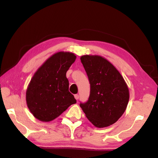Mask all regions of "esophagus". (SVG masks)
<instances>
[{
    "label": "esophagus",
    "mask_w": 158,
    "mask_h": 158,
    "mask_svg": "<svg viewBox=\"0 0 158 158\" xmlns=\"http://www.w3.org/2000/svg\"><path fill=\"white\" fill-rule=\"evenodd\" d=\"M74 98H75V99H76V100H78V99H79V95H78V94L74 95Z\"/></svg>",
    "instance_id": "obj_1"
}]
</instances>
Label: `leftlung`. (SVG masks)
I'll return each mask as SVG.
<instances>
[{
  "label": "left lung",
  "instance_id": "obj_1",
  "mask_svg": "<svg viewBox=\"0 0 158 158\" xmlns=\"http://www.w3.org/2000/svg\"><path fill=\"white\" fill-rule=\"evenodd\" d=\"M90 84L88 101L80 103L85 116L98 128L117 122L125 111L129 90L125 80L114 66L98 55H83L80 58Z\"/></svg>",
  "mask_w": 158,
  "mask_h": 158
}]
</instances>
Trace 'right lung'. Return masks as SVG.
<instances>
[{
	"label": "right lung",
	"instance_id": "obj_1",
	"mask_svg": "<svg viewBox=\"0 0 158 158\" xmlns=\"http://www.w3.org/2000/svg\"><path fill=\"white\" fill-rule=\"evenodd\" d=\"M73 52L52 55L37 69L26 91L27 106L38 120L49 122L76 103L69 91L66 72L76 60Z\"/></svg>",
	"mask_w": 158,
	"mask_h": 158
}]
</instances>
